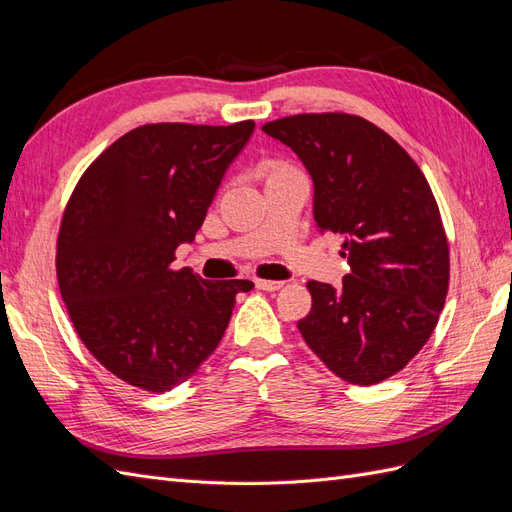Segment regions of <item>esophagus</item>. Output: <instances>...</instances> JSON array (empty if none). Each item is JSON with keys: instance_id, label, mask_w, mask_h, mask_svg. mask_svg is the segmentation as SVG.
Instances as JSON below:
<instances>
[{"instance_id": "obj_1", "label": "esophagus", "mask_w": 512, "mask_h": 512, "mask_svg": "<svg viewBox=\"0 0 512 512\" xmlns=\"http://www.w3.org/2000/svg\"><path fill=\"white\" fill-rule=\"evenodd\" d=\"M254 284L258 290H267V292H275L284 286V282H273V280H256Z\"/></svg>"}]
</instances>
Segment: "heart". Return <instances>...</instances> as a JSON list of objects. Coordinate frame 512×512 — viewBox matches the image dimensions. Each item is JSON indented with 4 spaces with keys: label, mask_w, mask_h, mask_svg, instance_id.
Wrapping results in <instances>:
<instances>
[{
    "label": "heart",
    "mask_w": 512,
    "mask_h": 512,
    "mask_svg": "<svg viewBox=\"0 0 512 512\" xmlns=\"http://www.w3.org/2000/svg\"><path fill=\"white\" fill-rule=\"evenodd\" d=\"M260 173L269 179L273 177H282V175H288V173H294V168H290L288 164L280 162V160H265L260 164Z\"/></svg>",
    "instance_id": "1"
}]
</instances>
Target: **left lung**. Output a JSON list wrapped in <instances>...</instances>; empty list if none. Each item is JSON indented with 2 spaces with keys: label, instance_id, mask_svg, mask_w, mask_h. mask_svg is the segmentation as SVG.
<instances>
[{
  "label": "left lung",
  "instance_id": "1",
  "mask_svg": "<svg viewBox=\"0 0 512 512\" xmlns=\"http://www.w3.org/2000/svg\"><path fill=\"white\" fill-rule=\"evenodd\" d=\"M262 132L307 168L316 226L344 237L350 265L339 288L307 282L303 339L350 384L391 378L427 344L448 290V243L425 175L389 134L356 115H292Z\"/></svg>",
  "mask_w": 512,
  "mask_h": 512
}]
</instances>
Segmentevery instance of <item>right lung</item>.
Wrapping results in <instances>:
<instances>
[{"label":"right lung","mask_w":512,"mask_h":512,"mask_svg":"<svg viewBox=\"0 0 512 512\" xmlns=\"http://www.w3.org/2000/svg\"><path fill=\"white\" fill-rule=\"evenodd\" d=\"M254 121L149 123L104 149L68 200L57 282L76 333L111 374L164 393L218 348L247 280L175 271Z\"/></svg>","instance_id":"add662e5"}]
</instances>
